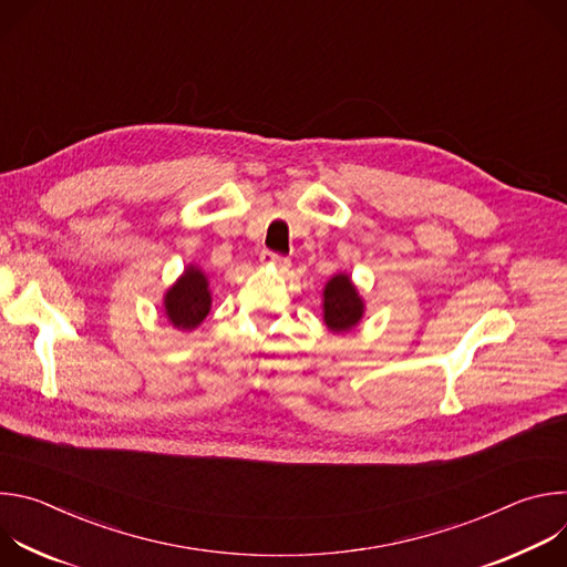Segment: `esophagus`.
Returning a JSON list of instances; mask_svg holds the SVG:
<instances>
[{"label": "esophagus", "mask_w": 567, "mask_h": 567, "mask_svg": "<svg viewBox=\"0 0 567 567\" xmlns=\"http://www.w3.org/2000/svg\"><path fill=\"white\" fill-rule=\"evenodd\" d=\"M260 262H262V265H269V267H278V269L289 267V258H285V256H280V254H274V251H262Z\"/></svg>", "instance_id": "1"}]
</instances>
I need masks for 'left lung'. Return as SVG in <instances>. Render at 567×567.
<instances>
[{
  "label": "left lung",
  "instance_id": "8db88e82",
  "mask_svg": "<svg viewBox=\"0 0 567 567\" xmlns=\"http://www.w3.org/2000/svg\"><path fill=\"white\" fill-rule=\"evenodd\" d=\"M326 322L332 332H348L352 330L363 316V300L359 298L354 285L348 276H334L326 287Z\"/></svg>",
  "mask_w": 567,
  "mask_h": 567
}]
</instances>
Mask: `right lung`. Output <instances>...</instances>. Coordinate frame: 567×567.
Returning <instances> with one entry per match:
<instances>
[{
	"mask_svg": "<svg viewBox=\"0 0 567 567\" xmlns=\"http://www.w3.org/2000/svg\"><path fill=\"white\" fill-rule=\"evenodd\" d=\"M166 313L175 328L193 330L206 318L210 309V291L206 276L188 267L177 285L166 293Z\"/></svg>",
	"mask_w": 567,
	"mask_h": 567,
	"instance_id": "1",
	"label": "right lung"
}]
</instances>
